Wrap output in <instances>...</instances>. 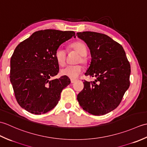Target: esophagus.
<instances>
[{
	"label": "esophagus",
	"mask_w": 147,
	"mask_h": 147,
	"mask_svg": "<svg viewBox=\"0 0 147 147\" xmlns=\"http://www.w3.org/2000/svg\"><path fill=\"white\" fill-rule=\"evenodd\" d=\"M76 82L75 80H71V83H74Z\"/></svg>",
	"instance_id": "34e87169"
}]
</instances>
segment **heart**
Here are the masks:
<instances>
[{
	"instance_id": "b5f03b06",
	"label": "heart",
	"mask_w": 147,
	"mask_h": 147,
	"mask_svg": "<svg viewBox=\"0 0 147 147\" xmlns=\"http://www.w3.org/2000/svg\"><path fill=\"white\" fill-rule=\"evenodd\" d=\"M70 48L80 54L76 62L85 63L86 62V55L87 54V48L85 43L83 42L77 41L71 43ZM55 57L59 65H64L66 60V52L64 49L59 47L55 51ZM82 66L80 64L69 65L61 69L60 72L62 76H67L70 79H75L82 73Z\"/></svg>"
}]
</instances>
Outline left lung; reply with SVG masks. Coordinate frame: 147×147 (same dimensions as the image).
Segmentation results:
<instances>
[{
    "label": "left lung",
    "mask_w": 147,
    "mask_h": 147,
    "mask_svg": "<svg viewBox=\"0 0 147 147\" xmlns=\"http://www.w3.org/2000/svg\"><path fill=\"white\" fill-rule=\"evenodd\" d=\"M76 35L86 43L92 57L85 74L96 78L93 82H83L84 88L77 100L88 113L106 114L119 105L129 88V62L122 45L109 36L93 32Z\"/></svg>",
    "instance_id": "8db88e82"
}]
</instances>
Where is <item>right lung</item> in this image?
Masks as SVG:
<instances>
[{
  "label": "right lung",
  "instance_id": "right-lung-1",
  "mask_svg": "<svg viewBox=\"0 0 147 147\" xmlns=\"http://www.w3.org/2000/svg\"><path fill=\"white\" fill-rule=\"evenodd\" d=\"M75 38L73 31L40 30L15 49L11 58L10 80L16 100L35 114H45L58 104L62 90L69 85L68 77L51 78L59 73L55 53L62 43Z\"/></svg>",
  "mask_w": 147,
  "mask_h": 147
}]
</instances>
